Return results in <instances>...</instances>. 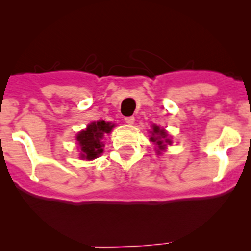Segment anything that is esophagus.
<instances>
[{"label":"esophagus","instance_id":"1","mask_svg":"<svg viewBox=\"0 0 251 251\" xmlns=\"http://www.w3.org/2000/svg\"><path fill=\"white\" fill-rule=\"evenodd\" d=\"M125 121L127 124H133V123H135V118H133V116H126Z\"/></svg>","mask_w":251,"mask_h":251}]
</instances>
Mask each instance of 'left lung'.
Returning a JSON list of instances; mask_svg holds the SVG:
<instances>
[{"mask_svg":"<svg viewBox=\"0 0 251 251\" xmlns=\"http://www.w3.org/2000/svg\"><path fill=\"white\" fill-rule=\"evenodd\" d=\"M168 135H166V132L164 130H160V127L156 125H153V132H151V142H155L156 144H158V148L160 149V151H163L164 147L166 146V144H164L165 142H168V143H171V141L169 140Z\"/></svg>","mask_w":251,"mask_h":251,"instance_id":"1","label":"left lung"}]
</instances>
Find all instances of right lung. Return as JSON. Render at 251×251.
Wrapping results in <instances>:
<instances>
[{
  "instance_id": "1",
  "label": "right lung",
  "mask_w": 251,
  "mask_h": 251,
  "mask_svg": "<svg viewBox=\"0 0 251 251\" xmlns=\"http://www.w3.org/2000/svg\"><path fill=\"white\" fill-rule=\"evenodd\" d=\"M114 127V124L105 123V121H97V123H91L87 128L81 132H78L76 140L80 144L81 148V158L92 160V159L98 158L103 153L102 143L103 136L107 135Z\"/></svg>"
}]
</instances>
